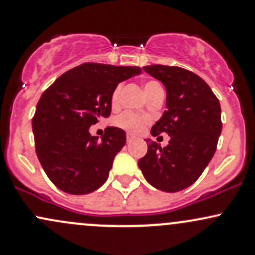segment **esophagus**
Masks as SVG:
<instances>
[{
	"label": "esophagus",
	"mask_w": 255,
	"mask_h": 255,
	"mask_svg": "<svg viewBox=\"0 0 255 255\" xmlns=\"http://www.w3.org/2000/svg\"><path fill=\"white\" fill-rule=\"evenodd\" d=\"M133 139H135V136L132 135V133H127V141L128 142H131V141H133Z\"/></svg>",
	"instance_id": "esophagus-1"
}]
</instances>
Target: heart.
Instances as JSON below:
<instances>
[{
    "label": "heart",
    "mask_w": 255,
    "mask_h": 255,
    "mask_svg": "<svg viewBox=\"0 0 255 255\" xmlns=\"http://www.w3.org/2000/svg\"><path fill=\"white\" fill-rule=\"evenodd\" d=\"M120 91H122V85H118V86H116V89L113 90V92H112L111 102L113 106H117L118 102H119ZM144 91H146L147 97L149 98L150 96H153L159 91H164V90L158 81L148 80L144 84ZM114 123H116L117 127L130 131V132L137 133L139 131L143 130V128L148 124V118L137 116V114H133L131 112H125V113L120 114Z\"/></svg>",
    "instance_id": "heart-1"
}]
</instances>
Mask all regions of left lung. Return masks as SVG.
<instances>
[{"label": "left lung", "instance_id": "8db88e82", "mask_svg": "<svg viewBox=\"0 0 255 255\" xmlns=\"http://www.w3.org/2000/svg\"><path fill=\"white\" fill-rule=\"evenodd\" d=\"M143 70L166 89V111L152 127V136L166 132L168 146L146 139L138 160L144 179L164 192L182 191L197 181L214 155L223 128L220 102L202 78L180 67L153 64Z\"/></svg>", "mask_w": 255, "mask_h": 255}]
</instances>
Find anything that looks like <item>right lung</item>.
<instances>
[{
    "instance_id": "add662e5",
    "label": "right lung",
    "mask_w": 255,
    "mask_h": 255,
    "mask_svg": "<svg viewBox=\"0 0 255 255\" xmlns=\"http://www.w3.org/2000/svg\"><path fill=\"white\" fill-rule=\"evenodd\" d=\"M139 73V67L84 63L59 76L41 96L32 118L35 149L59 190L86 194L107 181L127 133L108 127L98 139L89 128L111 116V96L118 84Z\"/></svg>"
}]
</instances>
